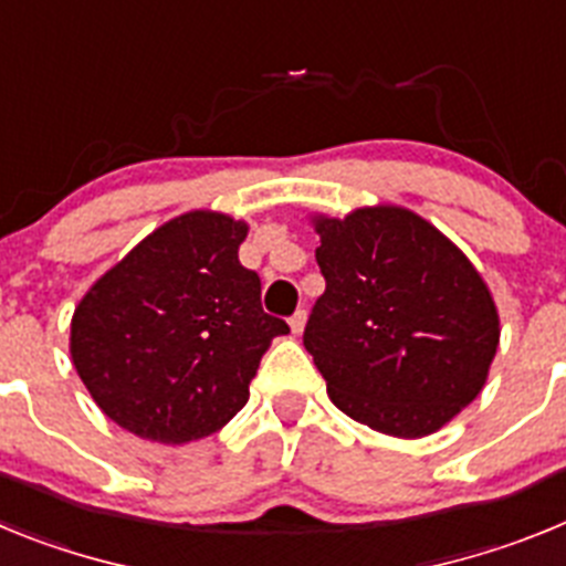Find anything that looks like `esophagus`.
<instances>
[{"mask_svg":"<svg viewBox=\"0 0 566 566\" xmlns=\"http://www.w3.org/2000/svg\"><path fill=\"white\" fill-rule=\"evenodd\" d=\"M289 326H292L294 334L303 332V328H306V312H303V308H300V312H294L292 319H289Z\"/></svg>","mask_w":566,"mask_h":566,"instance_id":"34e87169","label":"esophagus"}]
</instances>
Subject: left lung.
Segmentation results:
<instances>
[{"mask_svg":"<svg viewBox=\"0 0 566 566\" xmlns=\"http://www.w3.org/2000/svg\"><path fill=\"white\" fill-rule=\"evenodd\" d=\"M326 277L303 345L339 411L419 439L479 397L499 348L488 283L437 227L402 207L314 214Z\"/></svg>","mask_w":566,"mask_h":566,"instance_id":"obj_1","label":"left lung"}]
</instances>
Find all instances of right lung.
Returning a JSON list of instances; mask_svg holds the SVG:
<instances>
[{"instance_id": "add662e5", "label": "right lung", "mask_w": 566, "mask_h": 566, "mask_svg": "<svg viewBox=\"0 0 566 566\" xmlns=\"http://www.w3.org/2000/svg\"><path fill=\"white\" fill-rule=\"evenodd\" d=\"M249 227L195 209L138 243L90 286L70 323V357L90 397L124 431L184 444L221 431L283 319L240 266Z\"/></svg>"}]
</instances>
